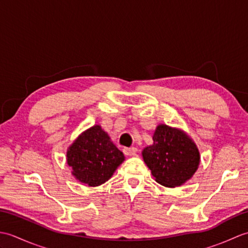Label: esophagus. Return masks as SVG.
I'll list each match as a JSON object with an SVG mask.
<instances>
[{"label": "esophagus", "instance_id": "esophagus-1", "mask_svg": "<svg viewBox=\"0 0 248 248\" xmlns=\"http://www.w3.org/2000/svg\"><path fill=\"white\" fill-rule=\"evenodd\" d=\"M136 152H138V149L135 147H125V148H124V154L125 155H134Z\"/></svg>", "mask_w": 248, "mask_h": 248}]
</instances>
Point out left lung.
Listing matches in <instances>:
<instances>
[{
	"label": "left lung",
	"mask_w": 248,
	"mask_h": 248,
	"mask_svg": "<svg viewBox=\"0 0 248 248\" xmlns=\"http://www.w3.org/2000/svg\"><path fill=\"white\" fill-rule=\"evenodd\" d=\"M154 144L141 155L157 183L166 187L180 186L197 170L200 155L197 146L183 131L157 125L152 136Z\"/></svg>",
	"instance_id": "obj_1"
}]
</instances>
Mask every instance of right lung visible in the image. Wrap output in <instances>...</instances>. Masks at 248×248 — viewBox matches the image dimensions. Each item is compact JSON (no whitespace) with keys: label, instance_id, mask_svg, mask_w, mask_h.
I'll return each mask as SVG.
<instances>
[{"label":"right lung","instance_id":"right-lung-1","mask_svg":"<svg viewBox=\"0 0 248 248\" xmlns=\"http://www.w3.org/2000/svg\"><path fill=\"white\" fill-rule=\"evenodd\" d=\"M124 161V155L100 125L78 135L67 150V164L77 180L89 186L107 182Z\"/></svg>","mask_w":248,"mask_h":248}]
</instances>
